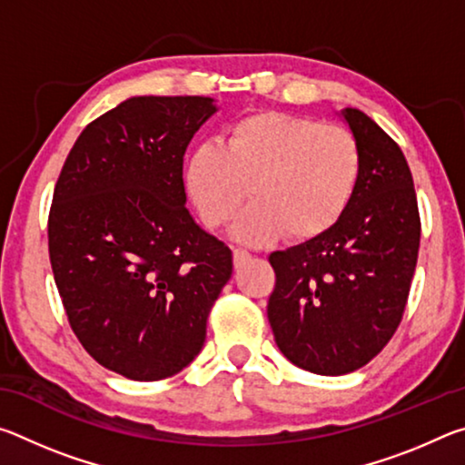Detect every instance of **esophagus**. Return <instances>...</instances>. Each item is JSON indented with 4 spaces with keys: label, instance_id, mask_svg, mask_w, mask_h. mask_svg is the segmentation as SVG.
Here are the masks:
<instances>
[{
    "label": "esophagus",
    "instance_id": "obj_1",
    "mask_svg": "<svg viewBox=\"0 0 465 465\" xmlns=\"http://www.w3.org/2000/svg\"><path fill=\"white\" fill-rule=\"evenodd\" d=\"M252 258V254L248 250H243V248H233V264H235V269H240V266L243 264V262H248Z\"/></svg>",
    "mask_w": 465,
    "mask_h": 465
}]
</instances>
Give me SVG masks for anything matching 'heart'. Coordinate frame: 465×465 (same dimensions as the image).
Returning a JSON list of instances; mask_svg holds the SVG:
<instances>
[{
	"instance_id": "1",
	"label": "heart",
	"mask_w": 465,
	"mask_h": 465,
	"mask_svg": "<svg viewBox=\"0 0 465 465\" xmlns=\"http://www.w3.org/2000/svg\"><path fill=\"white\" fill-rule=\"evenodd\" d=\"M363 157L357 137L312 116L254 113L233 121L223 143H203L186 163V188L203 223L219 230L248 199L233 232L264 243L285 232L310 240L328 232L357 193Z\"/></svg>"
}]
</instances>
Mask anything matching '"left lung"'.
I'll return each mask as SVG.
<instances>
[{"label": "left lung", "instance_id": "1", "mask_svg": "<svg viewBox=\"0 0 465 465\" xmlns=\"http://www.w3.org/2000/svg\"><path fill=\"white\" fill-rule=\"evenodd\" d=\"M363 157L344 215L310 242L272 252L269 322L291 363L318 375L357 371L402 322L420 243L411 168L388 133L346 108Z\"/></svg>", "mask_w": 465, "mask_h": 465}]
</instances>
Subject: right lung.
<instances>
[{"mask_svg": "<svg viewBox=\"0 0 465 465\" xmlns=\"http://www.w3.org/2000/svg\"><path fill=\"white\" fill-rule=\"evenodd\" d=\"M213 113L203 96L124 100L82 131L54 184L49 258L69 326L129 380L183 371L232 277V250L184 204L186 147Z\"/></svg>", "mask_w": 465, "mask_h": 465, "instance_id": "add662e5", "label": "right lung"}]
</instances>
